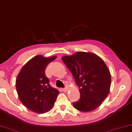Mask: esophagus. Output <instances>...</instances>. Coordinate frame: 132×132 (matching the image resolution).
<instances>
[{
	"mask_svg": "<svg viewBox=\"0 0 132 132\" xmlns=\"http://www.w3.org/2000/svg\"><path fill=\"white\" fill-rule=\"evenodd\" d=\"M68 90V87H67V86H66L65 87H64V88L62 89V90L63 92H67Z\"/></svg>",
	"mask_w": 132,
	"mask_h": 132,
	"instance_id": "34e87169",
	"label": "esophagus"
}]
</instances>
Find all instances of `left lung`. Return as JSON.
I'll return each instance as SVG.
<instances>
[{"mask_svg":"<svg viewBox=\"0 0 132 132\" xmlns=\"http://www.w3.org/2000/svg\"><path fill=\"white\" fill-rule=\"evenodd\" d=\"M62 61L71 72L79 87L80 98L72 103L82 112L95 110L106 98L111 86V74L104 61L91 52H78L65 56Z\"/></svg>","mask_w":132,"mask_h":132,"instance_id":"left-lung-1","label":"left lung"}]
</instances>
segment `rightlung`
Masks as SVG:
<instances>
[{
  "label": "right lung",
  "mask_w": 132,
  "mask_h": 132,
  "mask_svg": "<svg viewBox=\"0 0 132 132\" xmlns=\"http://www.w3.org/2000/svg\"><path fill=\"white\" fill-rule=\"evenodd\" d=\"M56 56L45 58L37 55L22 68L17 76L16 88L19 98L30 110L42 114L49 111L59 94L58 90L49 85L45 74L47 65Z\"/></svg>",
  "instance_id": "1"
}]
</instances>
